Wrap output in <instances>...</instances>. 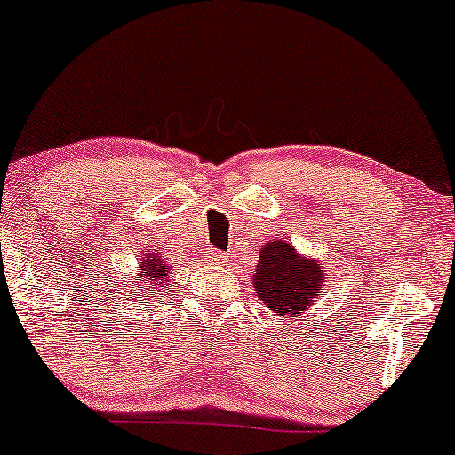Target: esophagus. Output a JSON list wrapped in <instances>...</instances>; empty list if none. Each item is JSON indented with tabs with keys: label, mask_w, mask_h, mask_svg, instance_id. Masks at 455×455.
<instances>
[{
	"label": "esophagus",
	"mask_w": 455,
	"mask_h": 455,
	"mask_svg": "<svg viewBox=\"0 0 455 455\" xmlns=\"http://www.w3.org/2000/svg\"><path fill=\"white\" fill-rule=\"evenodd\" d=\"M228 263V257L220 251H213L209 252V265H215V267H223Z\"/></svg>",
	"instance_id": "esophagus-1"
}]
</instances>
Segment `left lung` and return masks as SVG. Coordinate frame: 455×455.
I'll use <instances>...</instances> for the list:
<instances>
[{"mask_svg":"<svg viewBox=\"0 0 455 455\" xmlns=\"http://www.w3.org/2000/svg\"><path fill=\"white\" fill-rule=\"evenodd\" d=\"M325 271L319 260L300 257L285 240L267 242L252 273L254 294L275 316H300L321 296Z\"/></svg>","mask_w":455,"mask_h":455,"instance_id":"obj_1","label":"left lung"}]
</instances>
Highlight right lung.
I'll list each match as a JSON object with an SVG mask.
<instances>
[{
    "instance_id": "1",
    "label": "right lung",
    "mask_w": 455,
    "mask_h": 455,
    "mask_svg": "<svg viewBox=\"0 0 455 455\" xmlns=\"http://www.w3.org/2000/svg\"><path fill=\"white\" fill-rule=\"evenodd\" d=\"M170 271L172 267L159 257V252H155V248H151V251L142 257V263L139 265V269H136V277H132L134 282L124 283L120 291L128 290V298H134L132 302H142V300L153 302L157 296H165L167 290L172 288ZM136 278L140 279L139 283L135 282ZM130 283L133 285L130 286ZM140 284L143 285L142 291L140 290Z\"/></svg>"
}]
</instances>
